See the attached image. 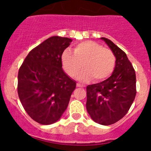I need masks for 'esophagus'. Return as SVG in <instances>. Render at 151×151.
I'll return each instance as SVG.
<instances>
[{"label":"esophagus","instance_id":"34e87169","mask_svg":"<svg viewBox=\"0 0 151 151\" xmlns=\"http://www.w3.org/2000/svg\"><path fill=\"white\" fill-rule=\"evenodd\" d=\"M77 88H83V87H84V85L80 84V83H77Z\"/></svg>","mask_w":151,"mask_h":151}]
</instances>
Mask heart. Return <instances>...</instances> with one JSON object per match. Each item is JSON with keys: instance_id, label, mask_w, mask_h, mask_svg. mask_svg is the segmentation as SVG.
Returning a JSON list of instances; mask_svg holds the SVG:
<instances>
[{"instance_id": "heart-1", "label": "heart", "mask_w": 151, "mask_h": 151, "mask_svg": "<svg viewBox=\"0 0 151 151\" xmlns=\"http://www.w3.org/2000/svg\"><path fill=\"white\" fill-rule=\"evenodd\" d=\"M74 53L66 50L62 55V65L70 77L78 76L79 80L87 81L93 77L96 82L107 79L113 72L115 57L110 50L104 48L93 41H85L79 43L74 49Z\"/></svg>"}]
</instances>
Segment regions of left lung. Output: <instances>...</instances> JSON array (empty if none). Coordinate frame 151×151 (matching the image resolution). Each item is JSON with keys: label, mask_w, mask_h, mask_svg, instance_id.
I'll return each mask as SVG.
<instances>
[{"label": "left lung", "mask_w": 151, "mask_h": 151, "mask_svg": "<svg viewBox=\"0 0 151 151\" xmlns=\"http://www.w3.org/2000/svg\"><path fill=\"white\" fill-rule=\"evenodd\" d=\"M116 60L112 75L87 86L86 108L91 118L101 125L113 124L126 115L136 96V74L126 53L106 38H101Z\"/></svg>", "instance_id": "1"}]
</instances>
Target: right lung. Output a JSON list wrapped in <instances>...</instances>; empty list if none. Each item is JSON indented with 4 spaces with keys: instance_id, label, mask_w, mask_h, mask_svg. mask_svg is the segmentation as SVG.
<instances>
[{
    "instance_id": "add662e5",
    "label": "right lung",
    "mask_w": 151,
    "mask_h": 151,
    "mask_svg": "<svg viewBox=\"0 0 151 151\" xmlns=\"http://www.w3.org/2000/svg\"><path fill=\"white\" fill-rule=\"evenodd\" d=\"M71 42L66 37L49 38L28 53L19 69V100L29 116L40 124L60 119L76 88V82L62 68V54Z\"/></svg>"
}]
</instances>
